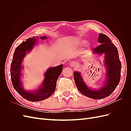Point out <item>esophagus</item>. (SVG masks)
<instances>
[{"label":"esophagus","instance_id":"obj_1","mask_svg":"<svg viewBox=\"0 0 131 131\" xmlns=\"http://www.w3.org/2000/svg\"><path fill=\"white\" fill-rule=\"evenodd\" d=\"M71 67H77V63H75V62H72V63H71Z\"/></svg>","mask_w":131,"mask_h":131}]
</instances>
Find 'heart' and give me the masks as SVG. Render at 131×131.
Listing matches in <instances>:
<instances>
[{
	"label": "heart",
	"mask_w": 131,
	"mask_h": 131,
	"mask_svg": "<svg viewBox=\"0 0 131 131\" xmlns=\"http://www.w3.org/2000/svg\"><path fill=\"white\" fill-rule=\"evenodd\" d=\"M87 42V41L86 40H78L76 43L77 45H79V46H82L84 44H85V43H86ZM89 46L90 47V45H89Z\"/></svg>",
	"instance_id": "heart-1"
}]
</instances>
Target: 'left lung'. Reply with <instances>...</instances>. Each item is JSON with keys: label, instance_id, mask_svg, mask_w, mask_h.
I'll use <instances>...</instances> for the list:
<instances>
[{"label": "left lung", "instance_id": "obj_1", "mask_svg": "<svg viewBox=\"0 0 131 131\" xmlns=\"http://www.w3.org/2000/svg\"><path fill=\"white\" fill-rule=\"evenodd\" d=\"M98 42L101 45L93 50L97 54H104V66L106 69L105 81L102 88L93 90L90 89L85 83L80 73L74 72L73 75L78 89L84 96L95 100L108 97L115 90L121 78V63L116 47L106 35L100 33Z\"/></svg>", "mask_w": 131, "mask_h": 131}]
</instances>
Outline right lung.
Listing matches in <instances>:
<instances>
[{
    "mask_svg": "<svg viewBox=\"0 0 131 131\" xmlns=\"http://www.w3.org/2000/svg\"><path fill=\"white\" fill-rule=\"evenodd\" d=\"M45 40L47 38L43 37H34L23 41L16 48L14 53L13 61L10 67V74L12 84L17 93L25 100L32 102H39L49 98L54 92L56 82L59 75H61L63 65L51 67L45 73V78L41 85L37 90L27 91L22 86L21 80L22 76L21 70L23 68L22 63L26 53H29L36 45L38 39Z\"/></svg>",
    "mask_w": 131,
    "mask_h": 131,
    "instance_id": "add662e5",
    "label": "right lung"
}]
</instances>
